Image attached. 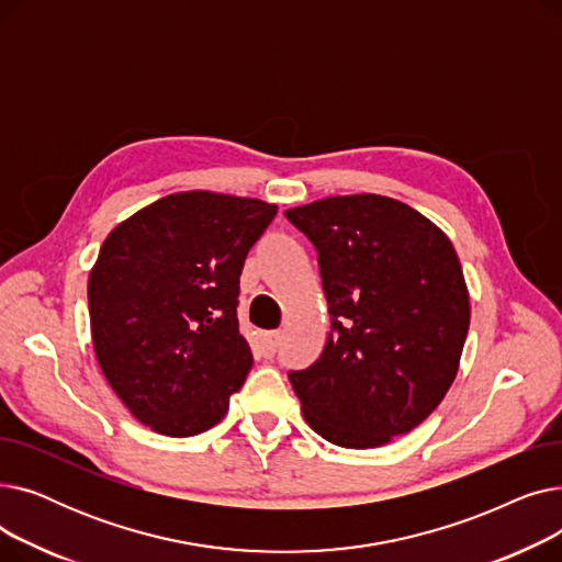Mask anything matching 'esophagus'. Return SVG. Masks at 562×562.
<instances>
[{"label": "esophagus", "instance_id": "1", "mask_svg": "<svg viewBox=\"0 0 562 562\" xmlns=\"http://www.w3.org/2000/svg\"><path fill=\"white\" fill-rule=\"evenodd\" d=\"M257 350H259V356H263V358H273L276 352H278V348H280V335H276V333H263V335H259L257 337Z\"/></svg>", "mask_w": 562, "mask_h": 562}]
</instances>
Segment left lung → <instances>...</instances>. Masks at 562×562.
Listing matches in <instances>:
<instances>
[{"instance_id":"8db88e82","label":"left lung","mask_w":562,"mask_h":562,"mask_svg":"<svg viewBox=\"0 0 562 562\" xmlns=\"http://www.w3.org/2000/svg\"><path fill=\"white\" fill-rule=\"evenodd\" d=\"M284 216L318 252L333 316L321 358L289 373L303 417L344 449L390 445L458 375L471 305L456 248L387 195H330Z\"/></svg>"}]
</instances>
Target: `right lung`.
I'll use <instances>...</instances> for the list:
<instances>
[{
	"label": "right lung",
	"instance_id": "add662e5",
	"mask_svg": "<svg viewBox=\"0 0 562 562\" xmlns=\"http://www.w3.org/2000/svg\"><path fill=\"white\" fill-rule=\"evenodd\" d=\"M278 204L180 191L115 225L88 276L98 364L134 419L168 437L216 426L252 367L236 299Z\"/></svg>",
	"mask_w": 562,
	"mask_h": 562
}]
</instances>
